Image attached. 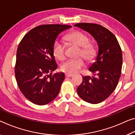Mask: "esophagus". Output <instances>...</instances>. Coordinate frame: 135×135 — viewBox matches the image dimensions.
<instances>
[{
	"label": "esophagus",
	"mask_w": 135,
	"mask_h": 135,
	"mask_svg": "<svg viewBox=\"0 0 135 135\" xmlns=\"http://www.w3.org/2000/svg\"><path fill=\"white\" fill-rule=\"evenodd\" d=\"M73 76H74L73 74H70V73H65V76L67 77V78H70V77H72Z\"/></svg>",
	"instance_id": "esophagus-1"
}]
</instances>
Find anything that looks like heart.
<instances>
[{"mask_svg":"<svg viewBox=\"0 0 135 135\" xmlns=\"http://www.w3.org/2000/svg\"><path fill=\"white\" fill-rule=\"evenodd\" d=\"M65 39L70 43L80 47L78 56H82L88 62H91L95 59L97 51L94 45L89 42V37L84 33L79 31H73L65 36ZM52 52L55 58L63 61L65 58V47L64 44L56 40L53 45ZM85 61L82 57L70 59L62 64V71L70 74L78 73L85 66Z\"/></svg>","mask_w":135,"mask_h":135,"instance_id":"heart-1","label":"heart"}]
</instances>
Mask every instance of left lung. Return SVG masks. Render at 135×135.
Masks as SVG:
<instances>
[{
	"label": "left lung",
	"mask_w": 135,
	"mask_h": 135,
	"mask_svg": "<svg viewBox=\"0 0 135 135\" xmlns=\"http://www.w3.org/2000/svg\"><path fill=\"white\" fill-rule=\"evenodd\" d=\"M74 26L90 33L98 46L96 61L89 68L95 76H83L77 92L85 102L99 103L109 97L118 83L123 64L121 47L114 34L102 25L80 23Z\"/></svg>",
	"instance_id": "8db88e82"
}]
</instances>
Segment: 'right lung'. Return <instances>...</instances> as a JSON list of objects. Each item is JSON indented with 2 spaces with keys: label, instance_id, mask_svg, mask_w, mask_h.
Segmentation results:
<instances>
[{
  "label": "right lung",
  "instance_id": "1",
  "mask_svg": "<svg viewBox=\"0 0 135 135\" xmlns=\"http://www.w3.org/2000/svg\"><path fill=\"white\" fill-rule=\"evenodd\" d=\"M65 25H42L22 38L17 50L15 76L20 91L33 103L45 105L56 97L65 79L57 67L53 45L57 36L71 27Z\"/></svg>",
  "mask_w": 135,
  "mask_h": 135
}]
</instances>
